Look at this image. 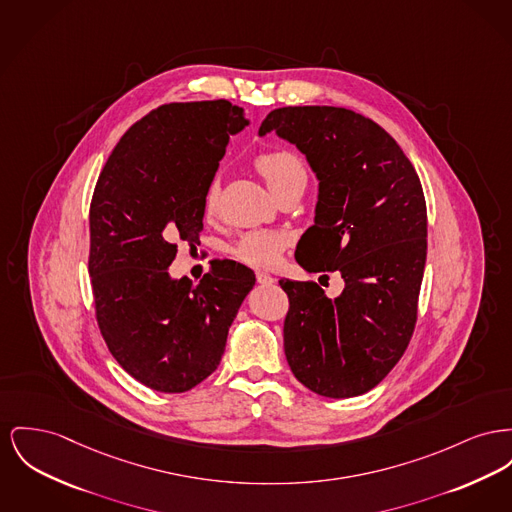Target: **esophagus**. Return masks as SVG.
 Segmentation results:
<instances>
[{
	"label": "esophagus",
	"instance_id": "1",
	"mask_svg": "<svg viewBox=\"0 0 512 512\" xmlns=\"http://www.w3.org/2000/svg\"><path fill=\"white\" fill-rule=\"evenodd\" d=\"M257 282L263 284V286H271L274 278H272L271 274H267V272H257Z\"/></svg>",
	"mask_w": 512,
	"mask_h": 512
}]
</instances>
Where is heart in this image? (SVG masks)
<instances>
[{"label": "heart", "mask_w": 512, "mask_h": 512, "mask_svg": "<svg viewBox=\"0 0 512 512\" xmlns=\"http://www.w3.org/2000/svg\"><path fill=\"white\" fill-rule=\"evenodd\" d=\"M255 168L263 176V180L267 181L272 193H278L280 189H284L294 181L307 180V172L300 156L282 149L261 152L255 158ZM216 203H218V189L216 185H211L205 195V209L209 214L216 211ZM286 245H288V238L282 232L253 230L241 236L234 247V255L245 265L257 267V269H269L278 263Z\"/></svg>", "instance_id": "heart-1"}]
</instances>
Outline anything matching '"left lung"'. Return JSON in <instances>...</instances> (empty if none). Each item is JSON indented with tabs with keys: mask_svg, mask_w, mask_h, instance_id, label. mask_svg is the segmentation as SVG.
Instances as JSON below:
<instances>
[{
	"mask_svg": "<svg viewBox=\"0 0 512 512\" xmlns=\"http://www.w3.org/2000/svg\"><path fill=\"white\" fill-rule=\"evenodd\" d=\"M271 131L305 154L319 180L315 224L296 261L344 278L334 300L315 282L280 280L290 300L286 360L309 391L358 396L389 375L416 327L427 255L420 178L381 125L346 108H276L259 135Z\"/></svg>",
	"mask_w": 512,
	"mask_h": 512,
	"instance_id": "obj_1",
	"label": "left lung"
}]
</instances>
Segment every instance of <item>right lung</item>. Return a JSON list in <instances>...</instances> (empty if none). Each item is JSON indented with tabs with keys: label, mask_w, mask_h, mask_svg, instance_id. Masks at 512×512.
<instances>
[{
	"label": "right lung",
	"mask_w": 512,
	"mask_h": 512,
	"mask_svg": "<svg viewBox=\"0 0 512 512\" xmlns=\"http://www.w3.org/2000/svg\"><path fill=\"white\" fill-rule=\"evenodd\" d=\"M247 123L228 100L164 104L129 127L96 181V321L112 356L152 391H189L211 375L255 286L253 271L230 259L216 261L199 284L168 274L176 241H199L218 162Z\"/></svg>",
	"instance_id": "right-lung-1"
}]
</instances>
